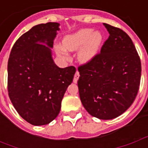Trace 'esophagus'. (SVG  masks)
Here are the masks:
<instances>
[{
  "label": "esophagus",
  "mask_w": 148,
  "mask_h": 148,
  "mask_svg": "<svg viewBox=\"0 0 148 148\" xmlns=\"http://www.w3.org/2000/svg\"><path fill=\"white\" fill-rule=\"evenodd\" d=\"M79 72L78 71H76V73L74 74V83H77V80H78V77H79Z\"/></svg>",
  "instance_id": "34e87169"
}]
</instances>
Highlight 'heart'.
Masks as SVG:
<instances>
[{"label":"heart","instance_id":"b5f03b06","mask_svg":"<svg viewBox=\"0 0 148 148\" xmlns=\"http://www.w3.org/2000/svg\"><path fill=\"white\" fill-rule=\"evenodd\" d=\"M103 36L99 32H93L91 28H82L76 32L69 34L62 39V46L57 47L56 51L61 56L66 55V50L69 51H78L77 59L82 63L90 62L96 58L100 52Z\"/></svg>","mask_w":148,"mask_h":148}]
</instances>
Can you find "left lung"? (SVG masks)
Instances as JSON below:
<instances>
[{"label": "left lung", "mask_w": 148, "mask_h": 148, "mask_svg": "<svg viewBox=\"0 0 148 148\" xmlns=\"http://www.w3.org/2000/svg\"><path fill=\"white\" fill-rule=\"evenodd\" d=\"M109 39L96 58L80 66L77 81L81 101L91 116L111 120L123 114L139 90L141 62L126 32L104 23Z\"/></svg>", "instance_id": "left-lung-1"}]
</instances>
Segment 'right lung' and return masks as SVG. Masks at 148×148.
<instances>
[{"instance_id": "1", "label": "right lung", "mask_w": 148, "mask_h": 148, "mask_svg": "<svg viewBox=\"0 0 148 148\" xmlns=\"http://www.w3.org/2000/svg\"><path fill=\"white\" fill-rule=\"evenodd\" d=\"M58 27L54 22L32 27L16 41L8 58L9 98L21 117L36 126L57 117L76 72L73 66L59 68L53 60Z\"/></svg>"}]
</instances>
